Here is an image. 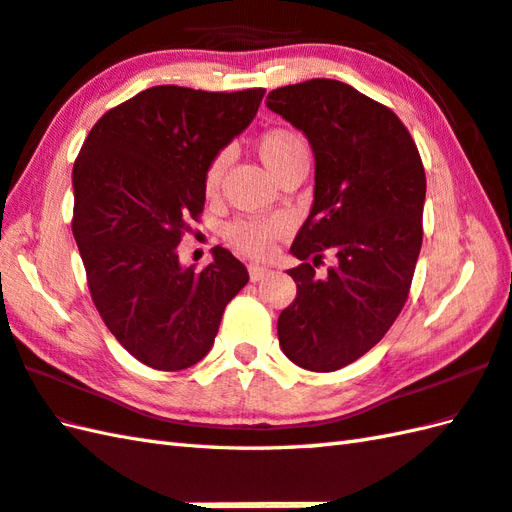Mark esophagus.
Masks as SVG:
<instances>
[{
  "mask_svg": "<svg viewBox=\"0 0 512 512\" xmlns=\"http://www.w3.org/2000/svg\"><path fill=\"white\" fill-rule=\"evenodd\" d=\"M268 273H270V270H268L266 266H259V264H250V266H248L250 281H259V279H264Z\"/></svg>",
  "mask_w": 512,
  "mask_h": 512,
  "instance_id": "1",
  "label": "esophagus"
}]
</instances>
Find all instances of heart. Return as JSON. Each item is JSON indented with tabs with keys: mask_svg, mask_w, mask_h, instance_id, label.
<instances>
[{
	"mask_svg": "<svg viewBox=\"0 0 512 512\" xmlns=\"http://www.w3.org/2000/svg\"><path fill=\"white\" fill-rule=\"evenodd\" d=\"M257 154L262 158L266 169L277 176V173L290 165L292 160L299 156H308L306 143L290 129H270L262 138L257 140ZM226 154H220L213 162L211 167L206 169L204 176V189L209 193H215L217 187H220V180L224 176L226 169ZM279 231V224H270V222H233L228 226V239L231 244L242 250L244 255L250 257H266L270 253V246H273V239Z\"/></svg>",
	"mask_w": 512,
	"mask_h": 512,
	"instance_id": "1",
	"label": "heart"
}]
</instances>
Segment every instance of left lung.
Listing matches in <instances>:
<instances>
[{"label": "left lung", "mask_w": 512, "mask_h": 512, "mask_svg": "<svg viewBox=\"0 0 512 512\" xmlns=\"http://www.w3.org/2000/svg\"><path fill=\"white\" fill-rule=\"evenodd\" d=\"M266 105L314 154L312 209L290 246L301 266L286 270L297 297L279 314V345L303 369L334 372L372 350L405 306L427 178L400 118L352 85L303 81L273 90ZM323 252L337 262L319 276Z\"/></svg>", "instance_id": "1"}]
</instances>
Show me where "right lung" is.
<instances>
[{"mask_svg":"<svg viewBox=\"0 0 512 512\" xmlns=\"http://www.w3.org/2000/svg\"><path fill=\"white\" fill-rule=\"evenodd\" d=\"M266 90L156 85L101 116L74 162L72 233L92 301L125 350L162 372L209 354L226 303L248 284L231 250L180 264L187 222L204 209L206 169L253 123Z\"/></svg>","mask_w":512,"mask_h":512,"instance_id":"add662e5","label":"right lung"}]
</instances>
